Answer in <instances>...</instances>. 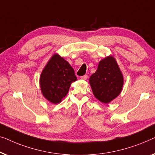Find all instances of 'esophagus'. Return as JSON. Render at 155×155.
Listing matches in <instances>:
<instances>
[{"instance_id": "1", "label": "esophagus", "mask_w": 155, "mask_h": 155, "mask_svg": "<svg viewBox=\"0 0 155 155\" xmlns=\"http://www.w3.org/2000/svg\"><path fill=\"white\" fill-rule=\"evenodd\" d=\"M88 78V75L82 76V77H81V79H83V80H86Z\"/></svg>"}]
</instances>
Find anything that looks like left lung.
I'll use <instances>...</instances> for the list:
<instances>
[{
  "label": "left lung",
  "mask_w": 155,
  "mask_h": 155,
  "mask_svg": "<svg viewBox=\"0 0 155 155\" xmlns=\"http://www.w3.org/2000/svg\"><path fill=\"white\" fill-rule=\"evenodd\" d=\"M89 82L95 97L103 103H109L118 96L122 90L124 79L115 59L110 56L100 61Z\"/></svg>",
  "instance_id": "left-lung-1"
}]
</instances>
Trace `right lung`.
<instances>
[{
  "label": "right lung",
  "mask_w": 155,
  "mask_h": 155,
  "mask_svg": "<svg viewBox=\"0 0 155 155\" xmlns=\"http://www.w3.org/2000/svg\"><path fill=\"white\" fill-rule=\"evenodd\" d=\"M74 71L64 58L55 54L41 74V89L43 96L53 104L66 96L73 81H77Z\"/></svg>",
  "instance_id": "add662e5"
}]
</instances>
